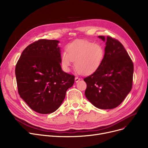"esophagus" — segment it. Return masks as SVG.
Wrapping results in <instances>:
<instances>
[{"label": "esophagus", "instance_id": "34e87169", "mask_svg": "<svg viewBox=\"0 0 148 148\" xmlns=\"http://www.w3.org/2000/svg\"><path fill=\"white\" fill-rule=\"evenodd\" d=\"M80 80V78H79V77H75V82L77 83V82H78L79 80Z\"/></svg>", "mask_w": 148, "mask_h": 148}]
</instances>
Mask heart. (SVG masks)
<instances>
[{
    "label": "heart",
    "mask_w": 148,
    "mask_h": 148,
    "mask_svg": "<svg viewBox=\"0 0 148 148\" xmlns=\"http://www.w3.org/2000/svg\"><path fill=\"white\" fill-rule=\"evenodd\" d=\"M60 55V62L65 71H69L73 61L75 67L83 74H90L99 68L104 57V50L98 44L79 41L69 44Z\"/></svg>",
    "instance_id": "1"
}]
</instances>
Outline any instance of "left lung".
I'll list each match as a JSON object with an SVG mask.
<instances>
[{
    "label": "left lung",
    "mask_w": 148,
    "mask_h": 148,
    "mask_svg": "<svg viewBox=\"0 0 148 148\" xmlns=\"http://www.w3.org/2000/svg\"><path fill=\"white\" fill-rule=\"evenodd\" d=\"M105 41V54L99 68L85 77V96L101 109H112L120 105L133 86V62L123 45L115 38L99 36Z\"/></svg>",
    "instance_id": "left-lung-1"
}]
</instances>
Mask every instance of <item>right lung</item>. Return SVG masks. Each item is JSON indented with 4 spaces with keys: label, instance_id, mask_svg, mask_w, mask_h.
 <instances>
[{
    "label": "right lung",
    "instance_id": "add662e5",
    "mask_svg": "<svg viewBox=\"0 0 148 148\" xmlns=\"http://www.w3.org/2000/svg\"><path fill=\"white\" fill-rule=\"evenodd\" d=\"M59 42L42 39L30 44L15 66L20 97L31 109L41 114L55 112L74 83V75L62 70Z\"/></svg>",
    "mask_w": 148,
    "mask_h": 148
}]
</instances>
